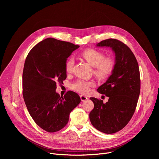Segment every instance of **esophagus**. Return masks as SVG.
I'll use <instances>...</instances> for the list:
<instances>
[{
	"label": "esophagus",
	"instance_id": "34e87169",
	"mask_svg": "<svg viewBox=\"0 0 159 159\" xmlns=\"http://www.w3.org/2000/svg\"><path fill=\"white\" fill-rule=\"evenodd\" d=\"M80 99H81V101H86V100H88V97L84 96V95H80Z\"/></svg>",
	"mask_w": 159,
	"mask_h": 159
}]
</instances>
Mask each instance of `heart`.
I'll use <instances>...</instances> for the list:
<instances>
[{
  "label": "heart",
  "instance_id": "b5f03b06",
  "mask_svg": "<svg viewBox=\"0 0 159 159\" xmlns=\"http://www.w3.org/2000/svg\"><path fill=\"white\" fill-rule=\"evenodd\" d=\"M81 56L93 68L96 76L101 79L108 77L112 73L115 68V61L111 58H104L103 53L93 49H88L81 53ZM74 64L73 58H69L65 64L66 71L70 73ZM93 85L91 82L83 79H79L72 84V88L75 91L81 93H87L89 88Z\"/></svg>",
  "mask_w": 159,
  "mask_h": 159
}]
</instances>
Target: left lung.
<instances>
[{"label": "left lung", "mask_w": 159, "mask_h": 159, "mask_svg": "<svg viewBox=\"0 0 159 159\" xmlns=\"http://www.w3.org/2000/svg\"><path fill=\"white\" fill-rule=\"evenodd\" d=\"M96 47L110 48L115 54V65L106 82L97 89L109 97L108 101L104 103L91 97L94 108L89 119L97 130L111 134L126 126L135 112L140 89L139 68L131 50L118 40L106 39Z\"/></svg>", "instance_id": "left-lung-1"}]
</instances>
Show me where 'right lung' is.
<instances>
[{
	"label": "right lung",
	"mask_w": 159,
	"mask_h": 159,
	"mask_svg": "<svg viewBox=\"0 0 159 159\" xmlns=\"http://www.w3.org/2000/svg\"><path fill=\"white\" fill-rule=\"evenodd\" d=\"M79 46L48 38L28 53L22 74L23 97L32 119L48 132L62 129L71 111L80 102L78 94L69 91L64 97L56 92L57 84L67 75L65 64Z\"/></svg>",
	"instance_id": "obj_1"
}]
</instances>
